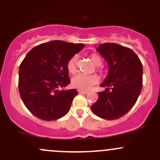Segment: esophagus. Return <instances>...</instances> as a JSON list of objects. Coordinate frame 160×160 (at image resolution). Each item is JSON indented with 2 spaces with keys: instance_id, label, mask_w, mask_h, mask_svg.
I'll return each mask as SVG.
<instances>
[{
  "instance_id": "esophagus-1",
  "label": "esophagus",
  "mask_w": 160,
  "mask_h": 160,
  "mask_svg": "<svg viewBox=\"0 0 160 160\" xmlns=\"http://www.w3.org/2000/svg\"><path fill=\"white\" fill-rule=\"evenodd\" d=\"M78 92H79V93H82V94H87V93H88L87 91H83V90H78Z\"/></svg>"
}]
</instances>
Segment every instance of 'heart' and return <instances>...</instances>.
Instances as JSON below:
<instances>
[{
    "label": "heart",
    "instance_id": "b5f03b06",
    "mask_svg": "<svg viewBox=\"0 0 160 160\" xmlns=\"http://www.w3.org/2000/svg\"><path fill=\"white\" fill-rule=\"evenodd\" d=\"M90 60L96 67L101 66L102 63V58L96 53H92L90 55ZM77 63H78V57L77 55L72 57L67 61V70L71 74H74L77 71ZM100 74H102L103 72L98 70ZM98 77L96 75H83L78 74L75 76L72 79V85L75 88L79 89L80 90H88L93 85H95L98 82Z\"/></svg>",
    "mask_w": 160,
    "mask_h": 160
}]
</instances>
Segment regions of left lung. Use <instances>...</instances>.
<instances>
[{
    "instance_id": "obj_1",
    "label": "left lung",
    "mask_w": 160,
    "mask_h": 160,
    "mask_svg": "<svg viewBox=\"0 0 160 160\" xmlns=\"http://www.w3.org/2000/svg\"><path fill=\"white\" fill-rule=\"evenodd\" d=\"M97 51L109 64L108 74L99 92V98L91 106L95 115L105 120L120 118L132 108L142 87V65L130 48L114 43L99 45Z\"/></svg>"
}]
</instances>
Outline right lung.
<instances>
[{"label": "right lung", "instance_id": "right-lung-1", "mask_svg": "<svg viewBox=\"0 0 160 160\" xmlns=\"http://www.w3.org/2000/svg\"><path fill=\"white\" fill-rule=\"evenodd\" d=\"M84 48L83 43L53 40L33 48L19 68L21 100L40 120H57L69 112L77 90H60L70 83L67 61Z\"/></svg>", "mask_w": 160, "mask_h": 160}]
</instances>
